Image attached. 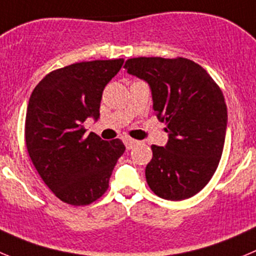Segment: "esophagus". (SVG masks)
I'll use <instances>...</instances> for the list:
<instances>
[{
	"mask_svg": "<svg viewBox=\"0 0 256 256\" xmlns=\"http://www.w3.org/2000/svg\"><path fill=\"white\" fill-rule=\"evenodd\" d=\"M124 144H125L126 149H132L135 145H138V140H134L131 138H124Z\"/></svg>",
	"mask_w": 256,
	"mask_h": 256,
	"instance_id": "esophagus-1",
	"label": "esophagus"
}]
</instances>
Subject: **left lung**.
I'll return each mask as SVG.
<instances>
[{
    "label": "left lung",
    "mask_w": 256,
    "mask_h": 256,
    "mask_svg": "<svg viewBox=\"0 0 256 256\" xmlns=\"http://www.w3.org/2000/svg\"><path fill=\"white\" fill-rule=\"evenodd\" d=\"M128 74L150 86L155 116L166 122V146L152 145L145 169L150 190L182 200L197 194L216 172L225 144L228 107L222 90L200 64L186 58L128 59Z\"/></svg>",
    "instance_id": "obj_1"
}]
</instances>
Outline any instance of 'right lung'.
I'll return each instance as SVG.
<instances>
[{
  "label": "right lung",
  "instance_id": "add662e5",
  "mask_svg": "<svg viewBox=\"0 0 256 256\" xmlns=\"http://www.w3.org/2000/svg\"><path fill=\"white\" fill-rule=\"evenodd\" d=\"M124 59L82 62L50 72L30 96L25 142L35 169L56 197L86 206L104 194L118 158L120 139L106 142L83 122L98 120L102 92Z\"/></svg>",
  "mask_w": 256,
  "mask_h": 256
}]
</instances>
